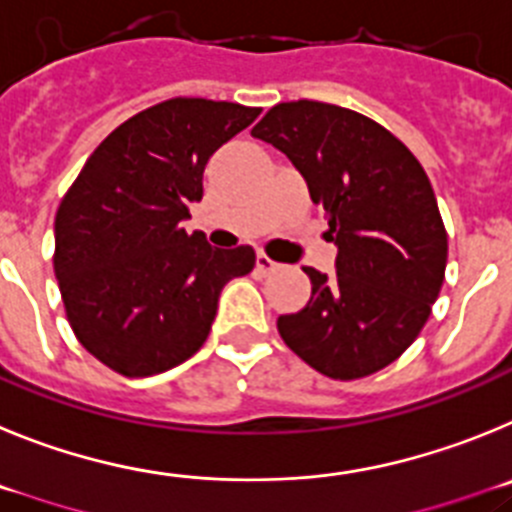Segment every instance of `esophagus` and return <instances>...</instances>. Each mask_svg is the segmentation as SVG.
Returning a JSON list of instances; mask_svg holds the SVG:
<instances>
[{
	"instance_id": "esophagus-1",
	"label": "esophagus",
	"mask_w": 512,
	"mask_h": 512,
	"mask_svg": "<svg viewBox=\"0 0 512 512\" xmlns=\"http://www.w3.org/2000/svg\"><path fill=\"white\" fill-rule=\"evenodd\" d=\"M278 262H273L270 260V257L265 255V252H257V270H260L262 275H267V273H273V270H278Z\"/></svg>"
}]
</instances>
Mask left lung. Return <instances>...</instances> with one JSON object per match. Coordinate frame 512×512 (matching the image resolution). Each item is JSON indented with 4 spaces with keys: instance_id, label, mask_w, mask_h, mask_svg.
Segmentation results:
<instances>
[{
    "instance_id": "1",
    "label": "left lung",
    "mask_w": 512,
    "mask_h": 512,
    "mask_svg": "<svg viewBox=\"0 0 512 512\" xmlns=\"http://www.w3.org/2000/svg\"><path fill=\"white\" fill-rule=\"evenodd\" d=\"M252 137L278 147L329 219L336 273L303 267L311 298L278 319L303 362L334 380L388 367L416 342L439 298L446 229L421 163L365 114L285 101Z\"/></svg>"
}]
</instances>
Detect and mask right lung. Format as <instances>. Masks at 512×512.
Listing matches in <instances>:
<instances>
[{"label": "right lung", "mask_w": 512, "mask_h": 512, "mask_svg": "<svg viewBox=\"0 0 512 512\" xmlns=\"http://www.w3.org/2000/svg\"><path fill=\"white\" fill-rule=\"evenodd\" d=\"M260 109L168 99L96 147L55 214V278L86 352L124 377L173 370L199 352L219 293L255 267L247 245L219 250L188 234L211 155Z\"/></svg>", "instance_id": "right-lung-1"}]
</instances>
